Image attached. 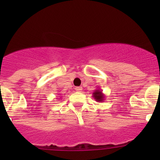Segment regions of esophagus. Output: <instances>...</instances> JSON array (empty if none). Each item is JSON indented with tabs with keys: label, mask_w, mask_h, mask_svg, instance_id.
I'll return each mask as SVG.
<instances>
[{
	"label": "esophagus",
	"mask_w": 160,
	"mask_h": 160,
	"mask_svg": "<svg viewBox=\"0 0 160 160\" xmlns=\"http://www.w3.org/2000/svg\"><path fill=\"white\" fill-rule=\"evenodd\" d=\"M76 91H78V92H81L82 90V87H77L75 88Z\"/></svg>",
	"instance_id": "34e87169"
}]
</instances>
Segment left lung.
I'll return each mask as SVG.
<instances>
[{
    "label": "left lung",
    "instance_id": "obj_1",
    "mask_svg": "<svg viewBox=\"0 0 160 160\" xmlns=\"http://www.w3.org/2000/svg\"><path fill=\"white\" fill-rule=\"evenodd\" d=\"M93 98H94L95 101H97L98 102H102V101L105 100V94L102 93V90L100 88H98L97 90H95L93 93Z\"/></svg>",
    "mask_w": 160,
    "mask_h": 160
}]
</instances>
